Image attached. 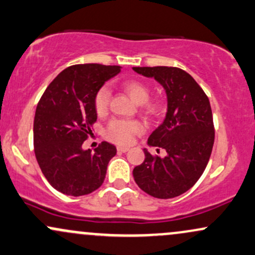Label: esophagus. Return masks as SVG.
Instances as JSON below:
<instances>
[{
    "instance_id": "obj_1",
    "label": "esophagus",
    "mask_w": 255,
    "mask_h": 255,
    "mask_svg": "<svg viewBox=\"0 0 255 255\" xmlns=\"http://www.w3.org/2000/svg\"><path fill=\"white\" fill-rule=\"evenodd\" d=\"M129 148L128 147H125V146H118V152L120 153H125V152H127Z\"/></svg>"
}]
</instances>
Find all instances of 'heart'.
<instances>
[{
  "label": "heart",
  "mask_w": 255,
  "mask_h": 255,
  "mask_svg": "<svg viewBox=\"0 0 255 255\" xmlns=\"http://www.w3.org/2000/svg\"><path fill=\"white\" fill-rule=\"evenodd\" d=\"M121 89L134 103L140 104V110L150 120H157L164 113V104L160 99H148L150 87L144 81L136 79H127L122 81ZM110 91L108 87H101L95 95L96 114L98 116H105L109 111ZM144 131V126L137 120H114L108 126L105 135L110 141L119 145H129L134 136Z\"/></svg>",
  "instance_id": "obj_1"
}]
</instances>
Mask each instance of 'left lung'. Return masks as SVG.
<instances>
[{
  "mask_svg": "<svg viewBox=\"0 0 255 255\" xmlns=\"http://www.w3.org/2000/svg\"><path fill=\"white\" fill-rule=\"evenodd\" d=\"M133 69L156 79L168 96L164 122L147 140L148 145L164 148L168 154L152 156L145 148V160L133 170L134 180L154 198L178 197L197 183L211 156L215 126L210 101L197 81L177 67Z\"/></svg>",
  "mask_w": 255,
  "mask_h": 255,
  "instance_id": "1",
  "label": "left lung"
}]
</instances>
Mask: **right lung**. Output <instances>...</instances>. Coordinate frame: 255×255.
Returning a JSON list of instances; mask_svg holds the SVG:
<instances>
[{
  "label": "right lung",
  "instance_id": "obj_1",
  "mask_svg": "<svg viewBox=\"0 0 255 255\" xmlns=\"http://www.w3.org/2000/svg\"><path fill=\"white\" fill-rule=\"evenodd\" d=\"M121 71L120 66L74 64L57 75L38 102L33 122L34 154L48 182L58 192L81 197L104 182L116 147L103 141L84 151L97 121L96 92Z\"/></svg>",
  "mask_w": 255,
  "mask_h": 255
}]
</instances>
